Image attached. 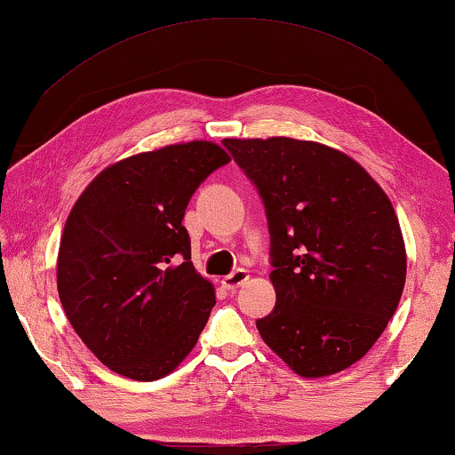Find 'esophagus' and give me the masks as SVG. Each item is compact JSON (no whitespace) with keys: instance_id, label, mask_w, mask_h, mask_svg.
<instances>
[{"instance_id":"obj_1","label":"esophagus","mask_w":455,"mask_h":455,"mask_svg":"<svg viewBox=\"0 0 455 455\" xmlns=\"http://www.w3.org/2000/svg\"><path fill=\"white\" fill-rule=\"evenodd\" d=\"M246 280H249V271H246V269H234L232 274L226 275V278L221 280V286L226 288V291L234 292L235 288H240Z\"/></svg>"}]
</instances>
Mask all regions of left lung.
I'll return each instance as SVG.
<instances>
[{"instance_id": "1", "label": "left lung", "mask_w": 455, "mask_h": 455, "mask_svg": "<svg viewBox=\"0 0 455 455\" xmlns=\"http://www.w3.org/2000/svg\"><path fill=\"white\" fill-rule=\"evenodd\" d=\"M263 200L275 307L261 339L300 376L362 359L405 286V246L391 200L343 152L291 138L223 140Z\"/></svg>"}]
</instances>
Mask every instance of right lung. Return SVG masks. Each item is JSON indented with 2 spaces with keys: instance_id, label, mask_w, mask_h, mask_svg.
<instances>
[{
  "instance_id": "1",
  "label": "right lung",
  "mask_w": 455,
  "mask_h": 455,
  "mask_svg": "<svg viewBox=\"0 0 455 455\" xmlns=\"http://www.w3.org/2000/svg\"><path fill=\"white\" fill-rule=\"evenodd\" d=\"M211 141L167 146L104 169L76 200L58 252L70 326L116 374L156 380L194 349L215 307L181 226L198 186L223 164Z\"/></svg>"
}]
</instances>
